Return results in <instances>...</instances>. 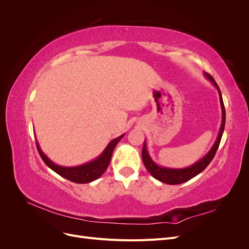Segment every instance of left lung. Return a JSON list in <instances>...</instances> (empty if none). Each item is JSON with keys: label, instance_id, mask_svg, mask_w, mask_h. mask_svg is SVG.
Wrapping results in <instances>:
<instances>
[{"label": "left lung", "instance_id": "obj_1", "mask_svg": "<svg viewBox=\"0 0 249 249\" xmlns=\"http://www.w3.org/2000/svg\"><path fill=\"white\" fill-rule=\"evenodd\" d=\"M205 76L213 83L214 86L217 88L218 93H219V100H220V105H221V110H222V124L220 126V131L219 134H218V137L214 143V145L212 146L209 150V153L201 158L199 161L196 163H194L193 165L189 167L186 168H167V167H162L157 165L153 160L152 158L149 157L147 148H146V143L144 141V144H143L142 147V161L143 164H144L145 168L147 171L152 175L155 178L158 180H160L162 183L168 184V185H178V184H182L187 182V180L191 179L192 178L196 177L198 173H200L202 170H205L207 168L208 165L211 163V161L213 160V158L217 152L218 146H219V143L222 137L223 130H224V124H225V109H224V105L222 101V95L219 87H218L217 83L213 79V77L211 74L205 72Z\"/></svg>", "mask_w": 249, "mask_h": 249}]
</instances>
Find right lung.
Returning a JSON list of instances; mask_svg holds the SVG:
<instances>
[{"instance_id": "right-lung-1", "label": "right lung", "mask_w": 249, "mask_h": 249, "mask_svg": "<svg viewBox=\"0 0 249 249\" xmlns=\"http://www.w3.org/2000/svg\"><path fill=\"white\" fill-rule=\"evenodd\" d=\"M123 137L124 135L115 139H113L107 145V147L105 148L104 152L93 161L80 165V166H76V167H63V166H60V165L55 164L42 153V150L38 145V142H36V145L41 159L52 170H54L56 173H58L59 176H61L64 178L71 180V182L78 183V184H87V183L92 182V180L96 178H99L105 172V170L107 169L108 165L111 161L113 150H114L116 144Z\"/></svg>"}]
</instances>
